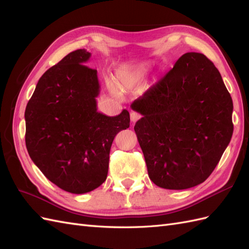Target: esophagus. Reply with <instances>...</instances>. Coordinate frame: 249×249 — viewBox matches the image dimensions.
Here are the masks:
<instances>
[{"instance_id": "34e87169", "label": "esophagus", "mask_w": 249, "mask_h": 249, "mask_svg": "<svg viewBox=\"0 0 249 249\" xmlns=\"http://www.w3.org/2000/svg\"><path fill=\"white\" fill-rule=\"evenodd\" d=\"M130 116H131V122L132 123H136L137 120L140 118V114H138V113L135 112V111L130 112Z\"/></svg>"}]
</instances>
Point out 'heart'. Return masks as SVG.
Instances as JSON below:
<instances>
[{
  "instance_id": "1",
  "label": "heart",
  "mask_w": 249,
  "mask_h": 249,
  "mask_svg": "<svg viewBox=\"0 0 249 249\" xmlns=\"http://www.w3.org/2000/svg\"><path fill=\"white\" fill-rule=\"evenodd\" d=\"M143 77V71L139 67L123 66L115 74L116 85L124 89H131L137 86Z\"/></svg>"
}]
</instances>
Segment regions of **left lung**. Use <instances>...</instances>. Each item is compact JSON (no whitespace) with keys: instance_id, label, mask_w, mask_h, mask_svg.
<instances>
[{"instance_id":"obj_1","label":"left lung","mask_w":249,"mask_h":249,"mask_svg":"<svg viewBox=\"0 0 249 249\" xmlns=\"http://www.w3.org/2000/svg\"><path fill=\"white\" fill-rule=\"evenodd\" d=\"M134 126L149 178L183 190L210 177L233 131L232 101L220 72L200 53H186L134 101Z\"/></svg>"}]
</instances>
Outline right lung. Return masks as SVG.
Wrapping results in <instances>:
<instances>
[{"label":"right lung","mask_w":249,"mask_h":249,"mask_svg":"<svg viewBox=\"0 0 249 249\" xmlns=\"http://www.w3.org/2000/svg\"><path fill=\"white\" fill-rule=\"evenodd\" d=\"M91 56L73 51L37 83L25 111L26 146L40 171L62 190L87 193L107 178L116 134L130 126V113L97 111V71L84 65Z\"/></svg>","instance_id":"right-lung-1"}]
</instances>
